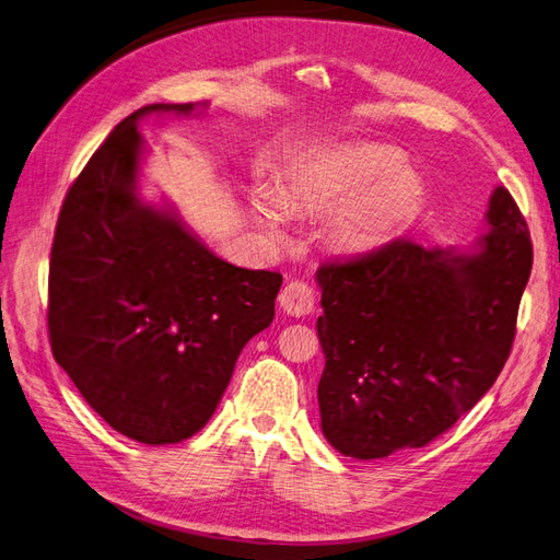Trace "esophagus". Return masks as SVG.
Returning a JSON list of instances; mask_svg holds the SVG:
<instances>
[{
	"label": "esophagus",
	"mask_w": 560,
	"mask_h": 560,
	"mask_svg": "<svg viewBox=\"0 0 560 560\" xmlns=\"http://www.w3.org/2000/svg\"><path fill=\"white\" fill-rule=\"evenodd\" d=\"M280 308L287 313V315H294V317H301V315H308L313 311V304H315V294L311 290L308 282H301V280H292L284 284V290L280 292Z\"/></svg>",
	"instance_id": "esophagus-1"
}]
</instances>
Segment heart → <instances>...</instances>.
Wrapping results in <instances>:
<instances>
[{
    "instance_id": "obj_1",
    "label": "heart",
    "mask_w": 560,
    "mask_h": 560,
    "mask_svg": "<svg viewBox=\"0 0 560 560\" xmlns=\"http://www.w3.org/2000/svg\"><path fill=\"white\" fill-rule=\"evenodd\" d=\"M421 180L402 167L396 150L372 143L341 145L301 164L284 180L282 198L264 195L256 217L264 229L280 233L284 207L327 209V235L339 252H368L386 243L415 219Z\"/></svg>"
}]
</instances>
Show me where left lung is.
Instances as JSON below:
<instances>
[{
	"label": "left lung",
	"mask_w": 560,
	"mask_h": 560,
	"mask_svg": "<svg viewBox=\"0 0 560 560\" xmlns=\"http://www.w3.org/2000/svg\"><path fill=\"white\" fill-rule=\"evenodd\" d=\"M530 270V233L504 186L490 198L488 231L464 252L400 237L317 268L329 445L382 459L445 433L500 376Z\"/></svg>",
	"instance_id": "8db88e82"
}]
</instances>
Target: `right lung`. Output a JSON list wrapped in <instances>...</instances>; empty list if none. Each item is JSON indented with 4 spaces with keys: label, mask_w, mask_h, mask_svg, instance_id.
I'll list each match as a JSON object with an SVG mask.
<instances>
[{
    "label": "right lung",
    "mask_w": 560,
    "mask_h": 560,
    "mask_svg": "<svg viewBox=\"0 0 560 560\" xmlns=\"http://www.w3.org/2000/svg\"><path fill=\"white\" fill-rule=\"evenodd\" d=\"M155 103L122 119L60 207L49 261V341L82 398L145 445L198 433L245 343L273 323L280 273L211 254L170 211L141 202L136 174Z\"/></svg>",
    "instance_id": "obj_1"
}]
</instances>
